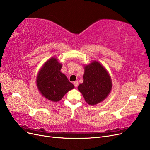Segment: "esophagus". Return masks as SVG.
I'll list each match as a JSON object with an SVG mask.
<instances>
[{
    "instance_id": "34e87169",
    "label": "esophagus",
    "mask_w": 150,
    "mask_h": 150,
    "mask_svg": "<svg viewBox=\"0 0 150 150\" xmlns=\"http://www.w3.org/2000/svg\"><path fill=\"white\" fill-rule=\"evenodd\" d=\"M74 86L75 87H76L78 86V85H79V82H77V81H75V82H74Z\"/></svg>"
}]
</instances>
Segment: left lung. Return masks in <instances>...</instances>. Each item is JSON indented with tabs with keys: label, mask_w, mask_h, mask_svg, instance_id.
<instances>
[{
	"label": "left lung",
	"mask_w": 150,
	"mask_h": 150,
	"mask_svg": "<svg viewBox=\"0 0 150 150\" xmlns=\"http://www.w3.org/2000/svg\"><path fill=\"white\" fill-rule=\"evenodd\" d=\"M112 83L105 68L97 61L84 65L83 82L79 85L85 102L95 105L105 100L111 92Z\"/></svg>",
	"instance_id": "left-lung-1"
}]
</instances>
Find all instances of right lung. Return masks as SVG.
Returning a JSON list of instances; mask_svg holds the SVG:
<instances>
[{"label": "right lung", "mask_w": 150, "mask_h": 150, "mask_svg": "<svg viewBox=\"0 0 150 150\" xmlns=\"http://www.w3.org/2000/svg\"><path fill=\"white\" fill-rule=\"evenodd\" d=\"M62 64L57 58L47 60L41 68L36 77V85L41 95L52 102H58L74 85L61 71Z\"/></svg>", "instance_id": "right-lung-1"}]
</instances>
